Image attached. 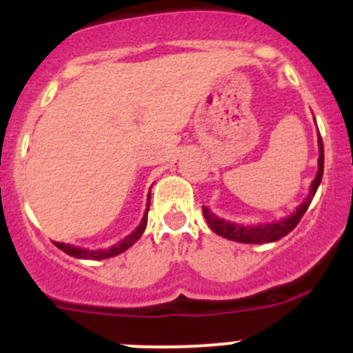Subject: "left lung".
Segmentation results:
<instances>
[{
	"instance_id": "1",
	"label": "left lung",
	"mask_w": 353,
	"mask_h": 353,
	"mask_svg": "<svg viewBox=\"0 0 353 353\" xmlns=\"http://www.w3.org/2000/svg\"><path fill=\"white\" fill-rule=\"evenodd\" d=\"M318 150H320V157H318V173L314 180L311 182L310 194L297 207V210L292 215L285 217L276 223H265V224H254V226H245V224H235L230 223L226 219H221L208 207H203V215L207 219L208 226L212 228V232H215L219 236H224L228 240H235V242H242V244H269V242H276V240L283 239L288 235L293 228L297 226L299 221L302 219V215L310 208L311 201H313L316 189L322 182L323 176V141L322 136L318 132Z\"/></svg>"
}]
</instances>
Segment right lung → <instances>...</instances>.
<instances>
[{
    "instance_id": "add662e5",
    "label": "right lung",
    "mask_w": 353,
    "mask_h": 353,
    "mask_svg": "<svg viewBox=\"0 0 353 353\" xmlns=\"http://www.w3.org/2000/svg\"><path fill=\"white\" fill-rule=\"evenodd\" d=\"M148 210H150V196H148V205H146L145 215H143L139 226L136 228L130 235H127L125 239L121 240V242H118V244L111 245V248L108 249H97V251H92V249L76 248V245L63 244V242H54V244L56 248L61 249L63 252H67V254H70V256L74 258H81V260H105V258H113L117 256V254H120V252L127 251L130 245H134L136 242H138L139 236H141L143 232H145L146 223H148Z\"/></svg>"
}]
</instances>
